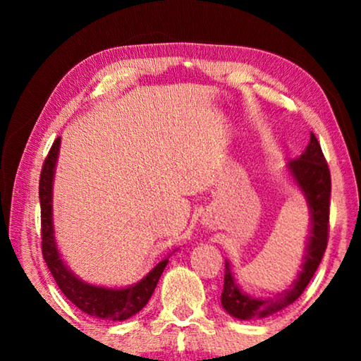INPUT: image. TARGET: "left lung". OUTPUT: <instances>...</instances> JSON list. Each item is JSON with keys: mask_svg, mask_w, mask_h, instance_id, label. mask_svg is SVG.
<instances>
[{"mask_svg": "<svg viewBox=\"0 0 361 361\" xmlns=\"http://www.w3.org/2000/svg\"><path fill=\"white\" fill-rule=\"evenodd\" d=\"M288 172L301 189L310 210V232L305 247L304 262L298 279L288 290L279 293L274 298H253L237 286L232 276L229 262L226 261L224 288L221 304L226 312L239 320L264 319L285 309L302 295L305 286L319 267L328 243L329 223V195H331V175L323 156L320 143L314 133H310L307 148L298 159L288 162Z\"/></svg>", "mask_w": 361, "mask_h": 361, "instance_id": "8db88e82", "label": "left lung"}]
</instances>
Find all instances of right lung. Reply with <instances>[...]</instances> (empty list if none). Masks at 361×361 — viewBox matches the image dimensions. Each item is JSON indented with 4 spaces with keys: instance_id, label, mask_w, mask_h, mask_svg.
Returning <instances> with one entry per match:
<instances>
[{
    "instance_id": "right-lung-1",
    "label": "right lung",
    "mask_w": 361,
    "mask_h": 361,
    "mask_svg": "<svg viewBox=\"0 0 361 361\" xmlns=\"http://www.w3.org/2000/svg\"><path fill=\"white\" fill-rule=\"evenodd\" d=\"M60 149V137L51 146V151L42 164L39 176V204H41V245L42 256L59 288L82 312L103 320L122 322L140 312L154 293L159 279L169 262V256L146 274L135 285L126 288H105L82 282L71 272L60 258L52 221V183Z\"/></svg>"
}]
</instances>
